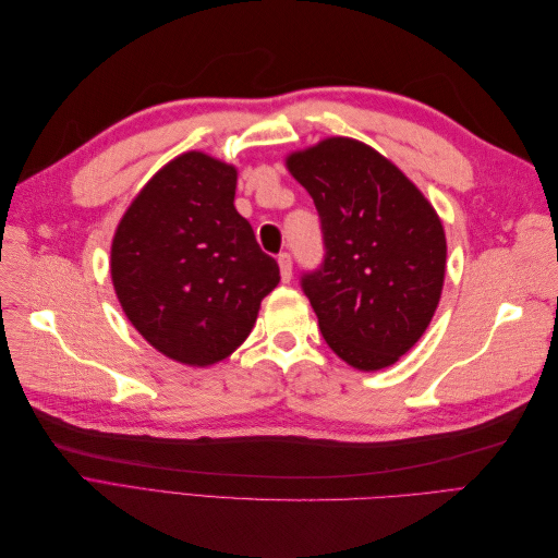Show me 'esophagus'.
<instances>
[{"instance_id":"esophagus-1","label":"esophagus","mask_w":558,"mask_h":558,"mask_svg":"<svg viewBox=\"0 0 558 558\" xmlns=\"http://www.w3.org/2000/svg\"><path fill=\"white\" fill-rule=\"evenodd\" d=\"M279 269H281V281H291L293 277V260L289 253H279Z\"/></svg>"}]
</instances>
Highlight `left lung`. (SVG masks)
<instances>
[{
    "label": "left lung",
    "instance_id": "1",
    "mask_svg": "<svg viewBox=\"0 0 558 558\" xmlns=\"http://www.w3.org/2000/svg\"><path fill=\"white\" fill-rule=\"evenodd\" d=\"M312 195L326 256L302 277L328 347L359 369L393 365L426 332L445 283L440 216L375 148L328 137L286 158Z\"/></svg>",
    "mask_w": 558,
    "mask_h": 558
}]
</instances>
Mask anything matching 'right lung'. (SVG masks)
I'll use <instances>...</instances> for the list:
<instances>
[{"mask_svg": "<svg viewBox=\"0 0 558 558\" xmlns=\"http://www.w3.org/2000/svg\"><path fill=\"white\" fill-rule=\"evenodd\" d=\"M234 189L232 165L189 150L144 185L113 234L118 302L150 347L183 365L228 359L279 283Z\"/></svg>", "mask_w": 558, "mask_h": 558, "instance_id": "right-lung-1", "label": "right lung"}]
</instances>
